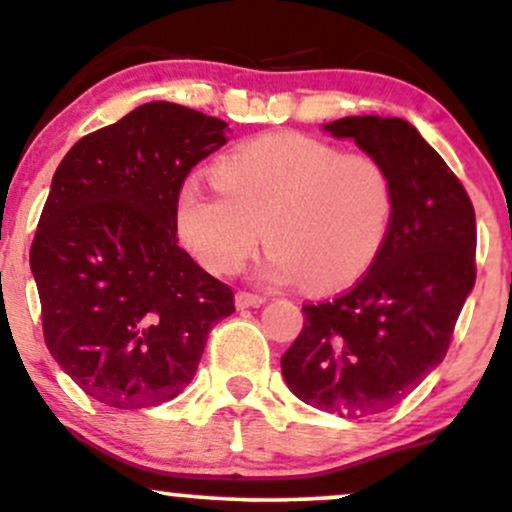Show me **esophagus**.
Returning a JSON list of instances; mask_svg holds the SVG:
<instances>
[{
    "label": "esophagus",
    "mask_w": 512,
    "mask_h": 512,
    "mask_svg": "<svg viewBox=\"0 0 512 512\" xmlns=\"http://www.w3.org/2000/svg\"><path fill=\"white\" fill-rule=\"evenodd\" d=\"M264 298L257 296V293H250V291H238L236 293V308L243 310V308H257V305H262Z\"/></svg>",
    "instance_id": "esophagus-1"
}]
</instances>
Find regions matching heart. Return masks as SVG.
Returning <instances> with one entry per match:
<instances>
[{
  "mask_svg": "<svg viewBox=\"0 0 512 512\" xmlns=\"http://www.w3.org/2000/svg\"><path fill=\"white\" fill-rule=\"evenodd\" d=\"M216 187L190 180L175 207L180 240L204 269L236 274L264 238L267 284H354L383 250L395 182L378 158L344 154L301 132L264 134L214 166Z\"/></svg>",
  "mask_w": 512,
  "mask_h": 512,
  "instance_id": "b5f03b06",
  "label": "heart"
}]
</instances>
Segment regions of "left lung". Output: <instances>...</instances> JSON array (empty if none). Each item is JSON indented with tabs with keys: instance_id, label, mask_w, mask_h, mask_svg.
<instances>
[{
	"instance_id": "obj_1",
	"label": "left lung",
	"mask_w": 512,
	"mask_h": 512,
	"mask_svg": "<svg viewBox=\"0 0 512 512\" xmlns=\"http://www.w3.org/2000/svg\"><path fill=\"white\" fill-rule=\"evenodd\" d=\"M325 129L390 170L395 216L354 289L303 305L281 373L305 404L358 419L402 402L448 354L477 279V219L462 182L407 120L342 117Z\"/></svg>"
}]
</instances>
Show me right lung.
Listing matches in <instances>:
<instances>
[{
  "label": "right lung",
  "mask_w": 512,
  "mask_h": 512,
  "mask_svg": "<svg viewBox=\"0 0 512 512\" xmlns=\"http://www.w3.org/2000/svg\"><path fill=\"white\" fill-rule=\"evenodd\" d=\"M219 117L154 101L76 142L31 245L52 358L115 409L168 402L195 378L233 291L178 245L190 170L226 144Z\"/></svg>",
  "instance_id": "1"
}]
</instances>
